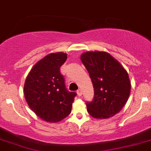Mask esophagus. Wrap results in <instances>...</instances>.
I'll list each match as a JSON object with an SVG mask.
<instances>
[{
  "mask_svg": "<svg viewBox=\"0 0 151 151\" xmlns=\"http://www.w3.org/2000/svg\"><path fill=\"white\" fill-rule=\"evenodd\" d=\"M77 93H78V96H81V95H82V91H81V89H78V91H77Z\"/></svg>",
  "mask_w": 151,
  "mask_h": 151,
  "instance_id": "esophagus-1",
  "label": "esophagus"
}]
</instances>
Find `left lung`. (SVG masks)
Masks as SVG:
<instances>
[{
	"mask_svg": "<svg viewBox=\"0 0 151 151\" xmlns=\"http://www.w3.org/2000/svg\"><path fill=\"white\" fill-rule=\"evenodd\" d=\"M81 60L94 90L93 101L86 103L87 112L97 119L109 118L120 112L128 100L131 87L126 70L107 52H85Z\"/></svg>",
	"mask_w": 151,
	"mask_h": 151,
	"instance_id": "obj_1",
	"label": "left lung"
}]
</instances>
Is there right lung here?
I'll return each instance as SVG.
<instances>
[{"instance_id": "right-lung-1", "label": "right lung", "mask_w": 151, "mask_h": 151, "mask_svg": "<svg viewBox=\"0 0 151 151\" xmlns=\"http://www.w3.org/2000/svg\"><path fill=\"white\" fill-rule=\"evenodd\" d=\"M67 58L62 52L48 54L33 67L25 81L27 103L37 116L47 122H59L68 116L77 95L67 90L60 71Z\"/></svg>"}]
</instances>
